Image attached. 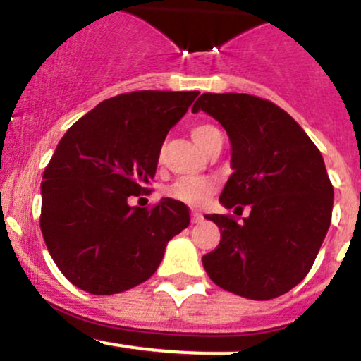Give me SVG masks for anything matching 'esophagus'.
<instances>
[{
    "mask_svg": "<svg viewBox=\"0 0 361 361\" xmlns=\"http://www.w3.org/2000/svg\"><path fill=\"white\" fill-rule=\"evenodd\" d=\"M191 221L192 222H200V221H203V215L200 214V212H191Z\"/></svg>",
    "mask_w": 361,
    "mask_h": 361,
    "instance_id": "esophagus-1",
    "label": "esophagus"
}]
</instances>
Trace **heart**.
<instances>
[{"label":"heart","mask_w":361,"mask_h":361,"mask_svg":"<svg viewBox=\"0 0 361 361\" xmlns=\"http://www.w3.org/2000/svg\"><path fill=\"white\" fill-rule=\"evenodd\" d=\"M191 137L192 140L198 144L200 149L205 151V153L215 140L222 139L221 132H219L214 125L208 123H200L192 126ZM215 189H217V184L212 179H207V177H184V179L173 182V184L166 189V195H169L170 198L177 200V202L198 207L207 202L208 196L214 195Z\"/></svg>","instance_id":"obj_1"}]
</instances>
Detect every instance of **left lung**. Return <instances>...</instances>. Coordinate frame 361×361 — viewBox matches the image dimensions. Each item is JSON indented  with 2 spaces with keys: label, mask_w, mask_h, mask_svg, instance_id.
I'll return each instance as SVG.
<instances>
[{
  "label": "left lung",
  "mask_w": 361,
  "mask_h": 361,
  "mask_svg": "<svg viewBox=\"0 0 361 361\" xmlns=\"http://www.w3.org/2000/svg\"><path fill=\"white\" fill-rule=\"evenodd\" d=\"M205 111L231 140L233 176L219 202L250 215H205L221 243L203 255L215 285L254 300L283 295L304 280L332 221L334 188L322 153L299 123L271 100L248 94H203Z\"/></svg>",
  "instance_id": "1"
}]
</instances>
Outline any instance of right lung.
<instances>
[{
    "label": "right lung",
    "instance_id": "add662e5",
    "mask_svg": "<svg viewBox=\"0 0 361 361\" xmlns=\"http://www.w3.org/2000/svg\"><path fill=\"white\" fill-rule=\"evenodd\" d=\"M200 92L139 90L102 100L59 142L42 182L39 226L51 259L94 295L137 287L158 269L166 243L189 226V208L149 191L166 133Z\"/></svg>",
    "mask_w": 361,
    "mask_h": 361
}]
</instances>
